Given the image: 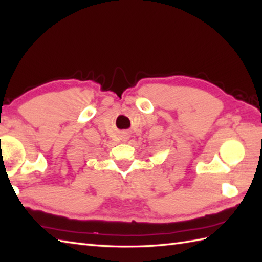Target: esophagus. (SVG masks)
<instances>
[{"instance_id":"34e87169","label":"esophagus","mask_w":262,"mask_h":262,"mask_svg":"<svg viewBox=\"0 0 262 262\" xmlns=\"http://www.w3.org/2000/svg\"><path fill=\"white\" fill-rule=\"evenodd\" d=\"M122 138H124V140L126 141V140H128V138H129V135H128V134H125V135H122Z\"/></svg>"}]
</instances>
